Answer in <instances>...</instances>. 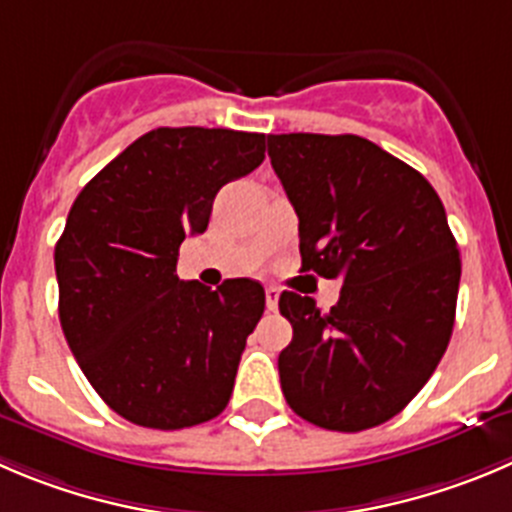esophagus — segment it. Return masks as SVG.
<instances>
[{
  "instance_id": "esophagus-1",
  "label": "esophagus",
  "mask_w": 512,
  "mask_h": 512,
  "mask_svg": "<svg viewBox=\"0 0 512 512\" xmlns=\"http://www.w3.org/2000/svg\"><path fill=\"white\" fill-rule=\"evenodd\" d=\"M279 306V289L276 286H266V309L276 311Z\"/></svg>"
}]
</instances>
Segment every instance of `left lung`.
<instances>
[{
	"mask_svg": "<svg viewBox=\"0 0 512 512\" xmlns=\"http://www.w3.org/2000/svg\"><path fill=\"white\" fill-rule=\"evenodd\" d=\"M269 158L299 216L301 271L342 279L326 314L281 294L294 329L279 354L286 402L324 430L382 425L450 344L460 251L445 206L425 175L359 135H269Z\"/></svg>",
	"mask_w": 512,
	"mask_h": 512,
	"instance_id": "left-lung-1",
	"label": "left lung"
}]
</instances>
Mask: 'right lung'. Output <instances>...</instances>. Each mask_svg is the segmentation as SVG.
<instances>
[{"instance_id":"add662e5","label":"right lung","mask_w":512,"mask_h":512,"mask_svg":"<svg viewBox=\"0 0 512 512\" xmlns=\"http://www.w3.org/2000/svg\"><path fill=\"white\" fill-rule=\"evenodd\" d=\"M261 133L158 128L105 165L75 198L55 246L60 324L110 410L183 430L226 410L264 286L216 291L175 274L186 236L208 228L213 198L264 163Z\"/></svg>"}]
</instances>
